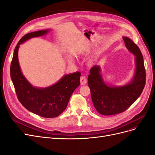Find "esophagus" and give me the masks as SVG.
Here are the masks:
<instances>
[{
  "instance_id": "obj_1",
  "label": "esophagus",
  "mask_w": 155,
  "mask_h": 155,
  "mask_svg": "<svg viewBox=\"0 0 155 155\" xmlns=\"http://www.w3.org/2000/svg\"><path fill=\"white\" fill-rule=\"evenodd\" d=\"M87 83V79L85 76H81L80 78V83L81 85H86V83Z\"/></svg>"
}]
</instances>
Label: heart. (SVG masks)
<instances>
[{
  "mask_svg": "<svg viewBox=\"0 0 155 155\" xmlns=\"http://www.w3.org/2000/svg\"><path fill=\"white\" fill-rule=\"evenodd\" d=\"M90 49H91V46H85V47L83 49L82 51L83 52L86 53V52H88V51L90 50Z\"/></svg>",
  "mask_w": 155,
  "mask_h": 155,
  "instance_id": "heart-1",
  "label": "heart"
}]
</instances>
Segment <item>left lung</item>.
Listing matches in <instances>:
<instances>
[{
	"instance_id": "8db88e82",
	"label": "left lung",
	"mask_w": 155,
	"mask_h": 155,
	"mask_svg": "<svg viewBox=\"0 0 155 155\" xmlns=\"http://www.w3.org/2000/svg\"><path fill=\"white\" fill-rule=\"evenodd\" d=\"M126 48L135 56V71L131 81L121 86L108 85L101 75V68L95 65L90 70L88 85L93 105L100 114L114 115L125 111L141 94L145 85L143 58L138 46L127 37H123Z\"/></svg>"
}]
</instances>
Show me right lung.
<instances>
[{
    "mask_svg": "<svg viewBox=\"0 0 155 155\" xmlns=\"http://www.w3.org/2000/svg\"><path fill=\"white\" fill-rule=\"evenodd\" d=\"M50 30L28 33L23 36L14 50L10 67V76L18 100L27 110L43 118H55L66 109L70 97L80 85L81 73L64 76L54 85L45 88L33 86L22 74L18 63L19 46L33 37L46 35Z\"/></svg>",
    "mask_w": 155,
    "mask_h": 155,
    "instance_id": "right-lung-1",
    "label": "right lung"
}]
</instances>
